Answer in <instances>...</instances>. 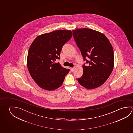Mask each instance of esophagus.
Masks as SVG:
<instances>
[{
	"mask_svg": "<svg viewBox=\"0 0 133 133\" xmlns=\"http://www.w3.org/2000/svg\"><path fill=\"white\" fill-rule=\"evenodd\" d=\"M75 68H70V70H71V71H72V72H73V71H74V70H75Z\"/></svg>",
	"mask_w": 133,
	"mask_h": 133,
	"instance_id": "esophagus-1",
	"label": "esophagus"
}]
</instances>
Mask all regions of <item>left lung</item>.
I'll use <instances>...</instances> for the list:
<instances>
[{
    "instance_id": "obj_1",
    "label": "left lung",
    "mask_w": 133,
    "mask_h": 133,
    "mask_svg": "<svg viewBox=\"0 0 133 133\" xmlns=\"http://www.w3.org/2000/svg\"><path fill=\"white\" fill-rule=\"evenodd\" d=\"M74 38L88 66H83V76L76 79L87 89H94L107 81L113 70V49L106 36L91 29L74 30Z\"/></svg>"
}]
</instances>
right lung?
Returning a JSON list of instances; mask_svg holds the SVG:
<instances>
[{"mask_svg": "<svg viewBox=\"0 0 133 133\" xmlns=\"http://www.w3.org/2000/svg\"><path fill=\"white\" fill-rule=\"evenodd\" d=\"M70 30H56L36 37L29 49L27 66L31 77L43 89L51 91L62 85L70 70L55 63L63 45L72 37Z\"/></svg>", "mask_w": 133, "mask_h": 133, "instance_id": "obj_1", "label": "right lung"}]
</instances>
